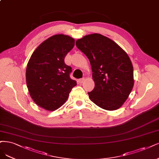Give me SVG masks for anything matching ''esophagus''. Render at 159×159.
Returning <instances> with one entry per match:
<instances>
[{"label": "esophagus", "instance_id": "obj_1", "mask_svg": "<svg viewBox=\"0 0 159 159\" xmlns=\"http://www.w3.org/2000/svg\"><path fill=\"white\" fill-rule=\"evenodd\" d=\"M85 81V78H81V79H80V80H79V82H80V84H83Z\"/></svg>", "mask_w": 159, "mask_h": 159}]
</instances>
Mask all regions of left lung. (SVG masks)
I'll list each match as a JSON object with an SVG mask.
<instances>
[{"label":"left lung","instance_id":"1","mask_svg":"<svg viewBox=\"0 0 159 159\" xmlns=\"http://www.w3.org/2000/svg\"><path fill=\"white\" fill-rule=\"evenodd\" d=\"M76 47L89 60L95 87L88 93L96 105L114 111L127 100L134 84V69L130 59L117 43L98 34L78 39Z\"/></svg>","mask_w":159,"mask_h":159}]
</instances>
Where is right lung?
Segmentation results:
<instances>
[{
  "mask_svg": "<svg viewBox=\"0 0 159 159\" xmlns=\"http://www.w3.org/2000/svg\"><path fill=\"white\" fill-rule=\"evenodd\" d=\"M74 45L72 37L54 35L35 49L27 63L26 84L30 96L47 111L61 107L77 85L70 77L72 68L64 62L65 57Z\"/></svg>",
  "mask_w": 159,
  "mask_h": 159,
  "instance_id": "add662e5",
  "label": "right lung"
}]
</instances>
